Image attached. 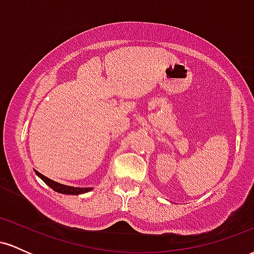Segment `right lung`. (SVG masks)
<instances>
[{"label": "right lung", "mask_w": 254, "mask_h": 254, "mask_svg": "<svg viewBox=\"0 0 254 254\" xmlns=\"http://www.w3.org/2000/svg\"><path fill=\"white\" fill-rule=\"evenodd\" d=\"M34 172H36L37 176L39 177L40 179H42L43 182L46 184V185L50 186L52 190L60 192V193H64V194H81V193H84V192H88V191L92 190V188H72V186L63 185V184L56 183V182H54V180L49 179V178H46L45 176H43V174L39 173V172H38V171H34Z\"/></svg>", "instance_id": "obj_1"}]
</instances>
